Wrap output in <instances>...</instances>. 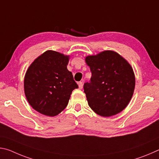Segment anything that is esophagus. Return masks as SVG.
<instances>
[{
  "mask_svg": "<svg viewBox=\"0 0 159 159\" xmlns=\"http://www.w3.org/2000/svg\"><path fill=\"white\" fill-rule=\"evenodd\" d=\"M79 87L80 89H82L83 87V82H79Z\"/></svg>",
  "mask_w": 159,
  "mask_h": 159,
  "instance_id": "obj_1",
  "label": "esophagus"
}]
</instances>
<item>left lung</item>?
Instances as JSON below:
<instances>
[{"label":"left lung","instance_id":"left-lung-1","mask_svg":"<svg viewBox=\"0 0 159 159\" xmlns=\"http://www.w3.org/2000/svg\"><path fill=\"white\" fill-rule=\"evenodd\" d=\"M85 62L92 72L90 82L83 86L88 105L103 117L122 111L130 102L135 86L130 64L112 50L87 56Z\"/></svg>","mask_w":159,"mask_h":159}]
</instances>
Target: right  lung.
I'll use <instances>...</instances> for the list:
<instances>
[{
  "instance_id": "obj_1",
  "label": "right lung",
  "mask_w": 159,
  "mask_h": 159,
  "mask_svg": "<svg viewBox=\"0 0 159 159\" xmlns=\"http://www.w3.org/2000/svg\"><path fill=\"white\" fill-rule=\"evenodd\" d=\"M69 55L45 51L29 66L24 80L25 96L32 108L55 116L66 108L74 89L79 88L67 69Z\"/></svg>"
}]
</instances>
